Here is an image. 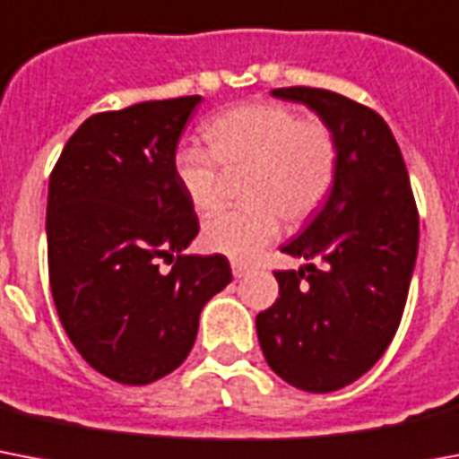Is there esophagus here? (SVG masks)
<instances>
[{"label":"esophagus","mask_w":459,"mask_h":459,"mask_svg":"<svg viewBox=\"0 0 459 459\" xmlns=\"http://www.w3.org/2000/svg\"><path fill=\"white\" fill-rule=\"evenodd\" d=\"M248 270H251V265H247V263H239V260H232L234 280H241V277H247Z\"/></svg>","instance_id":"34e87169"}]
</instances>
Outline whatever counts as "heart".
Here are the masks:
<instances>
[{
	"label": "heart",
	"instance_id": "obj_1",
	"mask_svg": "<svg viewBox=\"0 0 459 459\" xmlns=\"http://www.w3.org/2000/svg\"><path fill=\"white\" fill-rule=\"evenodd\" d=\"M208 149L182 144L172 172L194 211L208 212L222 199V170L247 168L239 208L204 222L201 241L212 253L248 260L280 237L284 218L303 222L327 201L339 172V142L322 118L274 101H253L220 113L206 126Z\"/></svg>",
	"mask_w": 459,
	"mask_h": 459
}]
</instances>
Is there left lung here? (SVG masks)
Returning a JSON list of instances; mask_svg holds the SVG:
<instances>
[{"instance_id":"left-lung-1","label":"left lung","mask_w":459,"mask_h":459,"mask_svg":"<svg viewBox=\"0 0 459 459\" xmlns=\"http://www.w3.org/2000/svg\"><path fill=\"white\" fill-rule=\"evenodd\" d=\"M333 130L339 172L327 204L281 248L320 265L277 270L280 299L255 317L267 365L310 394L360 379L401 325L420 244L408 168L386 120L317 87H280Z\"/></svg>"}]
</instances>
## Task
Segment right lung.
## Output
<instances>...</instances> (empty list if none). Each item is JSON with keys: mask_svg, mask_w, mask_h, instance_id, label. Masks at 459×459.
Returning a JSON list of instances; mask_svg holds the SVG:
<instances>
[{"mask_svg": "<svg viewBox=\"0 0 459 459\" xmlns=\"http://www.w3.org/2000/svg\"><path fill=\"white\" fill-rule=\"evenodd\" d=\"M201 97L94 113L49 175L47 258L68 339L108 379L144 386L178 369L201 307L232 281L225 255H185L199 218L172 153ZM168 262L170 271H160Z\"/></svg>", "mask_w": 459, "mask_h": 459, "instance_id": "right-lung-1", "label": "right lung"}]
</instances>
